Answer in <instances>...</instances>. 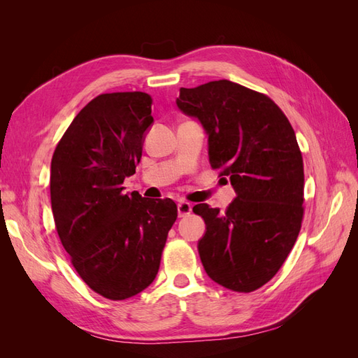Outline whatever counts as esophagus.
<instances>
[{
  "mask_svg": "<svg viewBox=\"0 0 358 358\" xmlns=\"http://www.w3.org/2000/svg\"><path fill=\"white\" fill-rule=\"evenodd\" d=\"M192 210V206L188 201H179L178 203V215L179 218H183V216H188Z\"/></svg>",
  "mask_w": 358,
  "mask_h": 358,
  "instance_id": "esophagus-1",
  "label": "esophagus"
}]
</instances>
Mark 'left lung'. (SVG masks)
Here are the masks:
<instances>
[{
	"label": "left lung",
	"instance_id": "left-lung-1",
	"mask_svg": "<svg viewBox=\"0 0 358 358\" xmlns=\"http://www.w3.org/2000/svg\"><path fill=\"white\" fill-rule=\"evenodd\" d=\"M179 109L209 134V162L237 197L224 213L208 203L199 254L212 280L237 292L262 288L282 267L301 229L305 173L288 117L266 94L230 80L180 88Z\"/></svg>",
	"mask_w": 358,
	"mask_h": 358
}]
</instances>
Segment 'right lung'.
<instances>
[{
  "mask_svg": "<svg viewBox=\"0 0 358 358\" xmlns=\"http://www.w3.org/2000/svg\"><path fill=\"white\" fill-rule=\"evenodd\" d=\"M146 92L95 96L73 119L50 164V203L64 249L96 294L125 300L155 279L178 206L122 192L154 122Z\"/></svg>",
  "mask_w": 358,
  "mask_h": 358,
  "instance_id": "add662e5",
  "label": "right lung"
}]
</instances>
